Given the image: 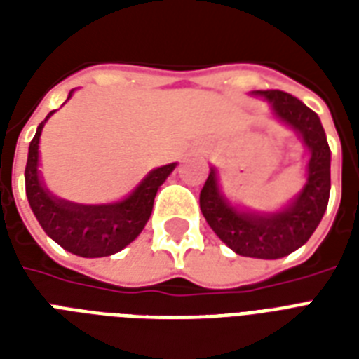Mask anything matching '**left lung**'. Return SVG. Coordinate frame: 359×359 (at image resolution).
Returning <instances> with one entry per match:
<instances>
[{
  "label": "left lung",
  "mask_w": 359,
  "mask_h": 359,
  "mask_svg": "<svg viewBox=\"0 0 359 359\" xmlns=\"http://www.w3.org/2000/svg\"><path fill=\"white\" fill-rule=\"evenodd\" d=\"M264 98L272 115L289 126L306 147L307 163L304 186L285 207L261 212L238 207L219 188L216 168L199 196V207L218 238L242 257L281 259L306 244L320 224L330 199L332 152L318 115L304 102L283 91H253Z\"/></svg>",
  "instance_id": "obj_1"
}]
</instances>
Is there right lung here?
Wrapping results in <instances>:
<instances>
[{
	"label": "right lung",
	"mask_w": 359,
	"mask_h": 359,
	"mask_svg": "<svg viewBox=\"0 0 359 359\" xmlns=\"http://www.w3.org/2000/svg\"><path fill=\"white\" fill-rule=\"evenodd\" d=\"M74 89L69 93L72 97ZM67 98V100H69ZM55 111L36 126L25 163V196L39 224L53 242L78 257H108L134 242L151 218L158 188L177 168V162L149 171L128 196L106 205H81L53 196L39 169L42 128Z\"/></svg>",
	"instance_id": "obj_1"
}]
</instances>
